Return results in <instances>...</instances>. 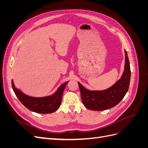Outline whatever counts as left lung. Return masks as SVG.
Here are the masks:
<instances>
[{
    "mask_svg": "<svg viewBox=\"0 0 148 148\" xmlns=\"http://www.w3.org/2000/svg\"><path fill=\"white\" fill-rule=\"evenodd\" d=\"M125 63L121 78L111 87L104 90H89L78 82L83 104L87 109L101 111L114 107L122 100L126 95L131 77L130 66L127 51L125 50Z\"/></svg>",
    "mask_w": 148,
    "mask_h": 148,
    "instance_id": "obj_1",
    "label": "left lung"
}]
</instances>
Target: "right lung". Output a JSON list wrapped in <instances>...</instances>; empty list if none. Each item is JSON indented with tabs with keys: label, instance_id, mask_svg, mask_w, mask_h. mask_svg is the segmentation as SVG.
I'll return each mask as SVG.
<instances>
[{
	"label": "right lung",
	"instance_id": "obj_1",
	"mask_svg": "<svg viewBox=\"0 0 148 148\" xmlns=\"http://www.w3.org/2000/svg\"><path fill=\"white\" fill-rule=\"evenodd\" d=\"M68 82L60 85L53 95L41 97H31L25 95L15 86L13 80H12V85L18 99L28 109L39 114H51L54 112L60 107L62 95Z\"/></svg>",
	"mask_w": 148,
	"mask_h": 148
}]
</instances>
